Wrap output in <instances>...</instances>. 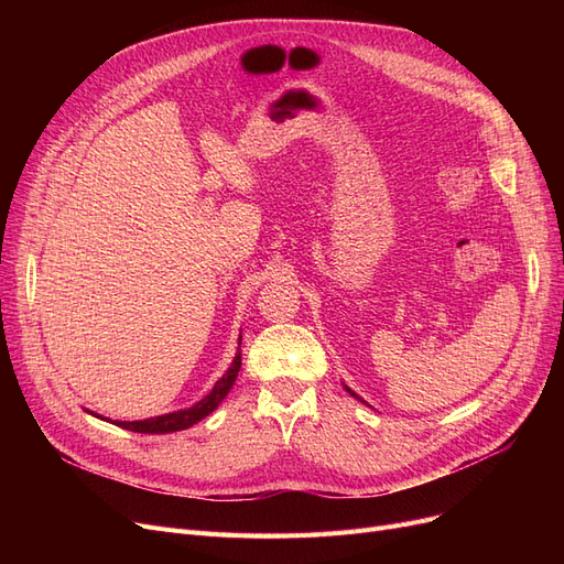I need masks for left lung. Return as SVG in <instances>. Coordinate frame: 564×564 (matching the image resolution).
Listing matches in <instances>:
<instances>
[{"instance_id": "obj_1", "label": "left lung", "mask_w": 564, "mask_h": 564, "mask_svg": "<svg viewBox=\"0 0 564 564\" xmlns=\"http://www.w3.org/2000/svg\"><path fill=\"white\" fill-rule=\"evenodd\" d=\"M348 392H350V395H355V392H352V390H348Z\"/></svg>"}]
</instances>
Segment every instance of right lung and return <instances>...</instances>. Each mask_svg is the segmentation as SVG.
<instances>
[{"instance_id":"1","label":"right lung","mask_w":564,"mask_h":564,"mask_svg":"<svg viewBox=\"0 0 564 564\" xmlns=\"http://www.w3.org/2000/svg\"><path fill=\"white\" fill-rule=\"evenodd\" d=\"M242 344V338H240ZM242 369V350L235 355V360L230 365V369L224 373V379L216 381L214 390L209 392L207 398H202L197 404L187 406V409H181V412H174V414H164V416H155V419H145V421H115L117 425H122V429L127 431H133V433H176V431H183V429H191L193 423L202 421L204 416H209L214 409L220 404V400H224L228 395V390L232 388L237 373H240Z\"/></svg>"}]
</instances>
